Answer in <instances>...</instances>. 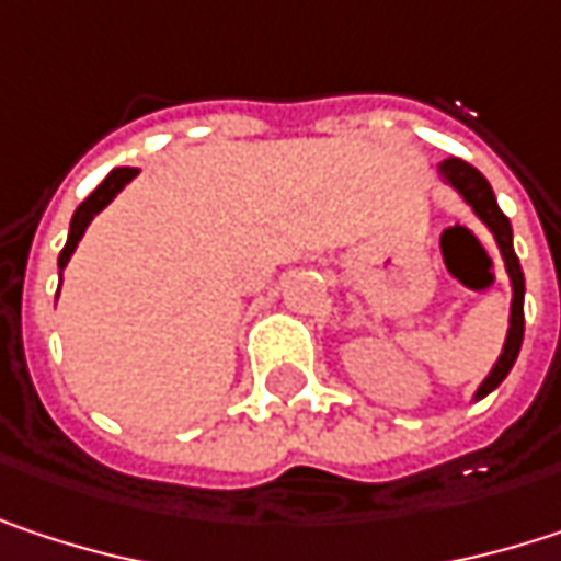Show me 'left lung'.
Instances as JSON below:
<instances>
[{"label": "left lung", "instance_id": "obj_1", "mask_svg": "<svg viewBox=\"0 0 561 561\" xmlns=\"http://www.w3.org/2000/svg\"><path fill=\"white\" fill-rule=\"evenodd\" d=\"M438 174L445 178V184H451V187L468 201V207H471V210L481 217V224L494 233L497 250H501V256H504L506 276H510V285H513L510 328H506L504 351H501L494 370L484 377V383L474 392V399H484L488 392L497 390V387L504 383L506 374H510L513 364H516V354H519V344H523V291H526V285H523L519 260H516V253H513V227H510V220L504 217V210L497 207V197H494V187L488 184V178L474 169V165L461 162V159H445V162L438 165Z\"/></svg>", "mask_w": 561, "mask_h": 561}]
</instances>
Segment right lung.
Instances as JSON below:
<instances>
[{"label":"right lung","mask_w":561,"mask_h":561,"mask_svg":"<svg viewBox=\"0 0 561 561\" xmlns=\"http://www.w3.org/2000/svg\"><path fill=\"white\" fill-rule=\"evenodd\" d=\"M139 174V169H113L100 184H96V191L73 210V217H70V233H67V243H64V250H60V256H57V270H64L67 263H70V256H73V250H77V243H80V237H83V230L90 227V220L133 181ZM57 291H60V285H57Z\"/></svg>","instance_id":"right-lung-1"}]
</instances>
